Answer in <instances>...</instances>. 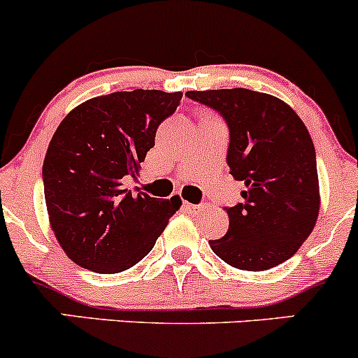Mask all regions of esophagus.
Returning a JSON list of instances; mask_svg holds the SVG:
<instances>
[{
  "mask_svg": "<svg viewBox=\"0 0 358 358\" xmlns=\"http://www.w3.org/2000/svg\"><path fill=\"white\" fill-rule=\"evenodd\" d=\"M183 209H185V211H189V213H199V211H202V209H204V206H199V204H192V202H183Z\"/></svg>",
  "mask_w": 358,
  "mask_h": 358,
  "instance_id": "esophagus-1",
  "label": "esophagus"
}]
</instances>
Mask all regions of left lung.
Masks as SVG:
<instances>
[{
	"label": "left lung",
	"instance_id": "8db88e82",
	"mask_svg": "<svg viewBox=\"0 0 358 358\" xmlns=\"http://www.w3.org/2000/svg\"><path fill=\"white\" fill-rule=\"evenodd\" d=\"M223 115L230 129L227 162L244 182V202L227 208L230 225L209 241L239 270L262 272L289 259L319 218L320 190L313 142L299 115L277 96L246 88L187 92Z\"/></svg>",
	"mask_w": 358,
	"mask_h": 358
}]
</instances>
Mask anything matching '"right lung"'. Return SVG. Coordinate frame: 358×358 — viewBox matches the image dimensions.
I'll return each instance as SVG.
<instances>
[{"label": "right lung", "instance_id": "add662e5", "mask_svg": "<svg viewBox=\"0 0 358 358\" xmlns=\"http://www.w3.org/2000/svg\"><path fill=\"white\" fill-rule=\"evenodd\" d=\"M183 93L115 92L79 103L60 122L43 162L50 227L86 270L119 273L145 258L182 206L122 189L154 147Z\"/></svg>", "mask_w": 358, "mask_h": 358}]
</instances>
